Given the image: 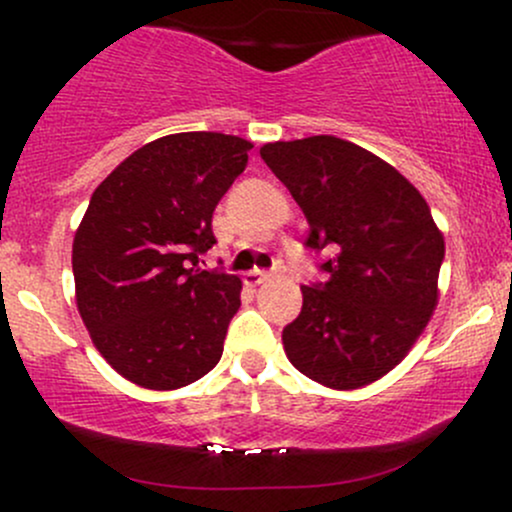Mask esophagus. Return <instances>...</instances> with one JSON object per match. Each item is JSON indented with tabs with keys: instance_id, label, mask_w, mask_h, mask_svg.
<instances>
[{
	"instance_id": "1",
	"label": "esophagus",
	"mask_w": 512,
	"mask_h": 512,
	"mask_svg": "<svg viewBox=\"0 0 512 512\" xmlns=\"http://www.w3.org/2000/svg\"><path fill=\"white\" fill-rule=\"evenodd\" d=\"M269 279H272V274H269L267 269H250V272L245 274V284L248 286H260Z\"/></svg>"
}]
</instances>
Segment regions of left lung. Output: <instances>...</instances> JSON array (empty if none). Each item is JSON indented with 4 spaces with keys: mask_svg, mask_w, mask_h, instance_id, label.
I'll return each instance as SVG.
<instances>
[{
    "mask_svg": "<svg viewBox=\"0 0 512 512\" xmlns=\"http://www.w3.org/2000/svg\"><path fill=\"white\" fill-rule=\"evenodd\" d=\"M262 161L310 223L305 248L330 250L325 281L301 286L284 327L289 361L315 383L356 390L409 354L438 303L443 233L426 199L383 158L332 134L274 142Z\"/></svg>",
    "mask_w": 512,
    "mask_h": 512,
    "instance_id": "left-lung-1",
    "label": "left lung"
}]
</instances>
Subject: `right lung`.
I'll use <instances>...</instances> for the list:
<instances>
[{
  "label": "right lung",
  "mask_w": 512,
  "mask_h": 512,
  "mask_svg": "<svg viewBox=\"0 0 512 512\" xmlns=\"http://www.w3.org/2000/svg\"><path fill=\"white\" fill-rule=\"evenodd\" d=\"M250 149L233 134H168L127 156L88 202L72 248L76 308L134 385L178 390L219 363L243 284L199 257Z\"/></svg>",
  "instance_id": "right-lung-1"
}]
</instances>
